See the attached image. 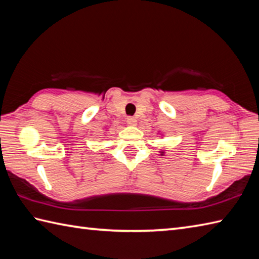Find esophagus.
I'll return each instance as SVG.
<instances>
[{
	"label": "esophagus",
	"mask_w": 259,
	"mask_h": 259,
	"mask_svg": "<svg viewBox=\"0 0 259 259\" xmlns=\"http://www.w3.org/2000/svg\"><path fill=\"white\" fill-rule=\"evenodd\" d=\"M126 122H128L129 125H136L137 124V120L134 117H128V118H126Z\"/></svg>",
	"instance_id": "esophagus-1"
}]
</instances>
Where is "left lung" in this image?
<instances>
[{
	"label": "left lung",
	"instance_id": "8db88e82",
	"mask_svg": "<svg viewBox=\"0 0 259 259\" xmlns=\"http://www.w3.org/2000/svg\"><path fill=\"white\" fill-rule=\"evenodd\" d=\"M160 156H164V150L160 151Z\"/></svg>",
	"mask_w": 259,
	"mask_h": 259
}]
</instances>
